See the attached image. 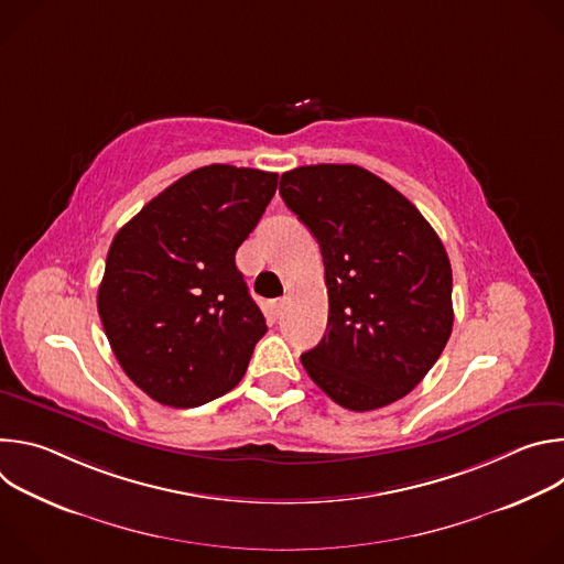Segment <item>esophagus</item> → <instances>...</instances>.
Instances as JSON below:
<instances>
[{
  "instance_id": "esophagus-1",
  "label": "esophagus",
  "mask_w": 564,
  "mask_h": 564,
  "mask_svg": "<svg viewBox=\"0 0 564 564\" xmlns=\"http://www.w3.org/2000/svg\"><path fill=\"white\" fill-rule=\"evenodd\" d=\"M285 296L283 299H276L274 303H272V310H274V316H281L283 314V310H285Z\"/></svg>"
}]
</instances>
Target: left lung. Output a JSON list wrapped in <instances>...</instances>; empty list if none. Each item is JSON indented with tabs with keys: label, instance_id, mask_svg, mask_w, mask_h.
I'll use <instances>...</instances> for the list:
<instances>
[{
	"label": "left lung",
	"instance_id": "left-lung-1",
	"mask_svg": "<svg viewBox=\"0 0 564 564\" xmlns=\"http://www.w3.org/2000/svg\"><path fill=\"white\" fill-rule=\"evenodd\" d=\"M279 194L321 248L328 328L301 355L310 379L348 411L409 394L453 330V274L420 209L357 165L285 172Z\"/></svg>",
	"mask_w": 564,
	"mask_h": 564
}]
</instances>
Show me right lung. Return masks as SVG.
I'll use <instances>...</instances> for the list:
<instances>
[{
  "mask_svg": "<svg viewBox=\"0 0 564 564\" xmlns=\"http://www.w3.org/2000/svg\"><path fill=\"white\" fill-rule=\"evenodd\" d=\"M279 174L207 165L149 200L116 236L98 312L127 377L194 409L243 379L265 316L236 268Z\"/></svg>",
  "mask_w": 564,
  "mask_h": 564,
  "instance_id": "right-lung-1",
  "label": "right lung"
}]
</instances>
